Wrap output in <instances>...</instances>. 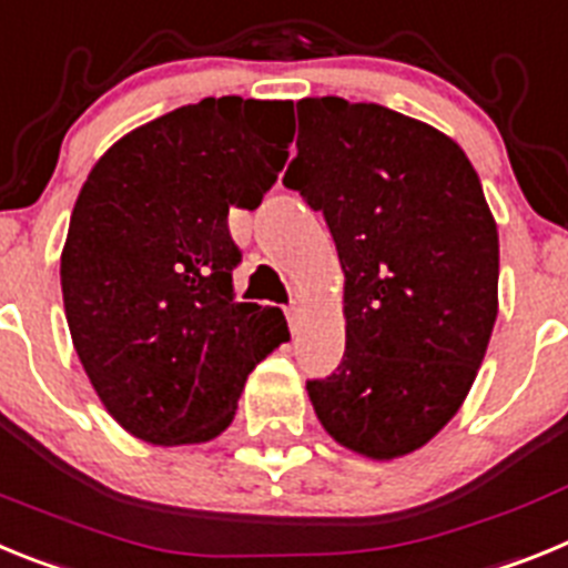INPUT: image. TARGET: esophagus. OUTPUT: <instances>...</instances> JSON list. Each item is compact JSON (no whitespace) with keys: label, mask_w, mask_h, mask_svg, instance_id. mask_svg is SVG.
Here are the masks:
<instances>
[{"label":"esophagus","mask_w":568,"mask_h":568,"mask_svg":"<svg viewBox=\"0 0 568 568\" xmlns=\"http://www.w3.org/2000/svg\"><path fill=\"white\" fill-rule=\"evenodd\" d=\"M285 317H288L291 332L297 334V332H300V325H303V320H300V312H297V308H288V312H285Z\"/></svg>","instance_id":"esophagus-1"}]
</instances>
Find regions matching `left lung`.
Returning a JSON list of instances; mask_svg holds the SVG:
<instances>
[{
    "label": "left lung",
    "instance_id": "obj_1",
    "mask_svg": "<svg viewBox=\"0 0 568 568\" xmlns=\"http://www.w3.org/2000/svg\"><path fill=\"white\" fill-rule=\"evenodd\" d=\"M285 189L323 211L345 274V354L308 383L317 420L368 460L426 446L466 400L497 320L500 243L452 136L374 102H297Z\"/></svg>",
    "mask_w": 568,
    "mask_h": 568
}]
</instances>
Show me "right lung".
<instances>
[{"label": "right lung", "instance_id": "1", "mask_svg": "<svg viewBox=\"0 0 568 568\" xmlns=\"http://www.w3.org/2000/svg\"><path fill=\"white\" fill-rule=\"evenodd\" d=\"M291 102L220 97L156 116L91 168L62 248V300L102 406L151 446L209 443L291 337L234 300L229 209H256L288 156Z\"/></svg>", "mask_w": 568, "mask_h": 568}]
</instances>
